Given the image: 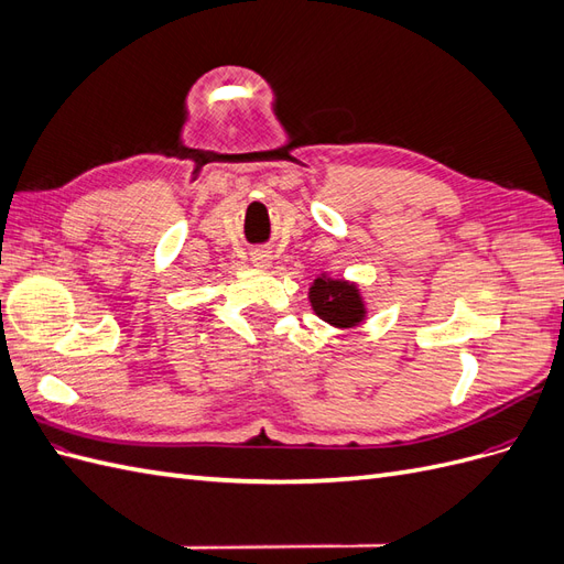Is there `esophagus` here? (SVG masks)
<instances>
[{"mask_svg":"<svg viewBox=\"0 0 564 564\" xmlns=\"http://www.w3.org/2000/svg\"><path fill=\"white\" fill-rule=\"evenodd\" d=\"M251 263H253L256 268H268V265L272 263V251H268V249H256V251H251Z\"/></svg>","mask_w":564,"mask_h":564,"instance_id":"esophagus-1","label":"esophagus"}]
</instances>
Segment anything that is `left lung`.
Listing matches in <instances>:
<instances>
[{
    "label": "left lung",
    "instance_id": "obj_1",
    "mask_svg": "<svg viewBox=\"0 0 564 564\" xmlns=\"http://www.w3.org/2000/svg\"><path fill=\"white\" fill-rule=\"evenodd\" d=\"M311 303L315 313L334 327H352L365 317V305L357 286L340 280L317 278L311 286Z\"/></svg>",
    "mask_w": 564,
    "mask_h": 564
}]
</instances>
